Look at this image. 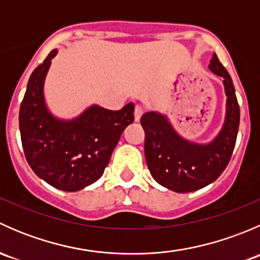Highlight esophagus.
Returning <instances> with one entry per match:
<instances>
[{
    "instance_id": "1",
    "label": "esophagus",
    "mask_w": 260,
    "mask_h": 260,
    "mask_svg": "<svg viewBox=\"0 0 260 260\" xmlns=\"http://www.w3.org/2000/svg\"><path fill=\"white\" fill-rule=\"evenodd\" d=\"M143 113H145V109H143L141 106H136V108H135V120L136 122H140L141 117H142Z\"/></svg>"
}]
</instances>
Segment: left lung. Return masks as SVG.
<instances>
[{"mask_svg": "<svg viewBox=\"0 0 260 260\" xmlns=\"http://www.w3.org/2000/svg\"><path fill=\"white\" fill-rule=\"evenodd\" d=\"M209 69L221 77L226 94V114L219 135L206 145L182 138L166 115L147 112L141 118L145 129V156L152 177L169 190L191 192L214 182L232 158L237 142L240 109L229 73L216 54Z\"/></svg>", "mask_w": 260, "mask_h": 260, "instance_id": "left-lung-1", "label": "left lung"}]
</instances>
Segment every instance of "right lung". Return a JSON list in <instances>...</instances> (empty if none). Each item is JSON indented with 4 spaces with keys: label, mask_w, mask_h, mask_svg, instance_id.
Instances as JSON below:
<instances>
[{
    "label": "right lung",
    "mask_w": 260,
    "mask_h": 260,
    "mask_svg": "<svg viewBox=\"0 0 260 260\" xmlns=\"http://www.w3.org/2000/svg\"><path fill=\"white\" fill-rule=\"evenodd\" d=\"M57 54L52 50L31 74L20 107V133L32 171L52 187L74 192L101 179L124 128L135 120V106L120 111L91 106L74 119L50 113L44 84Z\"/></svg>",
    "instance_id": "right-lung-1"
}]
</instances>
